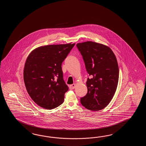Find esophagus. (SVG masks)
I'll return each mask as SVG.
<instances>
[{
	"label": "esophagus",
	"instance_id": "1",
	"mask_svg": "<svg viewBox=\"0 0 146 146\" xmlns=\"http://www.w3.org/2000/svg\"><path fill=\"white\" fill-rule=\"evenodd\" d=\"M76 87V84H72L69 86V89L70 90H73L74 88Z\"/></svg>",
	"mask_w": 146,
	"mask_h": 146
}]
</instances>
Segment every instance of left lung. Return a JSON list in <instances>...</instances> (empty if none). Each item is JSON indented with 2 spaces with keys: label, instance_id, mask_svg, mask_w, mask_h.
I'll list each match as a JSON object with an SVG mask.
<instances>
[{
  "label": "left lung",
  "instance_id": "1",
  "mask_svg": "<svg viewBox=\"0 0 146 146\" xmlns=\"http://www.w3.org/2000/svg\"><path fill=\"white\" fill-rule=\"evenodd\" d=\"M76 46L90 76L86 82L88 92L81 98V103L91 111H99L111 102L117 87V59L112 50L101 44L88 41Z\"/></svg>",
  "mask_w": 146,
  "mask_h": 146
}]
</instances>
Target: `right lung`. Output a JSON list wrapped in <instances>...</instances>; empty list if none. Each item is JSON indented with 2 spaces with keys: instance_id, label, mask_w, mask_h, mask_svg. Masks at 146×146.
I'll use <instances>...</instances> for the list:
<instances>
[{
  "instance_id": "right-lung-1",
  "label": "right lung",
  "mask_w": 146,
  "mask_h": 146,
  "mask_svg": "<svg viewBox=\"0 0 146 146\" xmlns=\"http://www.w3.org/2000/svg\"><path fill=\"white\" fill-rule=\"evenodd\" d=\"M75 43L50 45L33 50L23 72L25 86L36 104L51 110L64 102L68 87L63 78L62 64Z\"/></svg>"
}]
</instances>
